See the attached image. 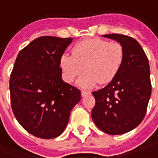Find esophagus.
<instances>
[{
	"label": "esophagus",
	"mask_w": 158,
	"mask_h": 158,
	"mask_svg": "<svg viewBox=\"0 0 158 158\" xmlns=\"http://www.w3.org/2000/svg\"><path fill=\"white\" fill-rule=\"evenodd\" d=\"M81 94H82V96L85 97V96H86V95H89V94H91V92L90 91H85V90H82V92H81Z\"/></svg>",
	"instance_id": "esophagus-1"
}]
</instances>
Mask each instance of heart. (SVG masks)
Listing matches in <instances>:
<instances>
[{"mask_svg": "<svg viewBox=\"0 0 158 158\" xmlns=\"http://www.w3.org/2000/svg\"><path fill=\"white\" fill-rule=\"evenodd\" d=\"M124 48L119 42L102 38L85 40L77 43L72 54L64 53L60 67L65 79L72 82L85 73L79 80L84 87H92L98 82H110L119 72L124 61Z\"/></svg>", "mask_w": 158, "mask_h": 158, "instance_id": "1", "label": "heart"}]
</instances>
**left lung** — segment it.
<instances>
[{
    "label": "left lung",
    "instance_id": "left-lung-1",
    "mask_svg": "<svg viewBox=\"0 0 158 158\" xmlns=\"http://www.w3.org/2000/svg\"><path fill=\"white\" fill-rule=\"evenodd\" d=\"M122 45V66L106 86L93 92L96 104L92 110L94 124L110 135L124 134L143 119L151 94L150 65L140 44L132 37L119 34L103 35Z\"/></svg>",
    "mask_w": 158,
    "mask_h": 158
}]
</instances>
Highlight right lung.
I'll list each match as a JSON object with an SVG mask.
<instances>
[{
  "mask_svg": "<svg viewBox=\"0 0 158 158\" xmlns=\"http://www.w3.org/2000/svg\"><path fill=\"white\" fill-rule=\"evenodd\" d=\"M72 38L42 36L20 50L10 75L13 112L27 132L52 139L64 131L72 109L81 98L61 78V56Z\"/></svg>",
  "mask_w": 158,
  "mask_h": 158,
  "instance_id": "add662e5",
  "label": "right lung"
}]
</instances>
